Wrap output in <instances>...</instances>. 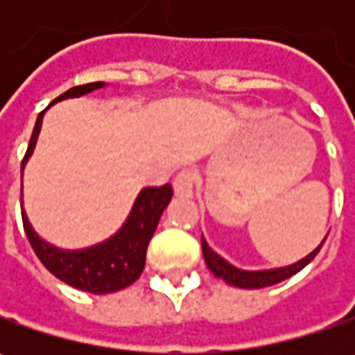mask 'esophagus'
<instances>
[{"instance_id":"esophagus-1","label":"esophagus","mask_w":355,"mask_h":355,"mask_svg":"<svg viewBox=\"0 0 355 355\" xmlns=\"http://www.w3.org/2000/svg\"><path fill=\"white\" fill-rule=\"evenodd\" d=\"M193 187H196V171L193 170H182L175 175V180H173V191H175V196L189 198L193 193Z\"/></svg>"}]
</instances>
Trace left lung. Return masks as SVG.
Segmentation results:
<instances>
[{"label":"left lung","instance_id":"left-lung-1","mask_svg":"<svg viewBox=\"0 0 355 355\" xmlns=\"http://www.w3.org/2000/svg\"><path fill=\"white\" fill-rule=\"evenodd\" d=\"M324 241L310 254H306L304 259H300L298 263L288 266H280V268H270V270H241L237 266L229 265L223 257H219L217 252L213 251L203 237H201V247H203V259H205L209 270H211L217 279H223L227 284L239 286V288H265V286H272L277 282L291 279L298 270H302L318 254L322 245H324Z\"/></svg>","mask_w":355,"mask_h":355}]
</instances>
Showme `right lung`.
<instances>
[{
    "label": "right lung",
    "instance_id": "right-lung-1",
    "mask_svg": "<svg viewBox=\"0 0 355 355\" xmlns=\"http://www.w3.org/2000/svg\"><path fill=\"white\" fill-rule=\"evenodd\" d=\"M103 87L104 83H89V85L73 87L67 92H62L61 96L55 98L51 104L64 101V98L83 96V94H89L92 90L103 89ZM45 110L37 116L29 148L21 162V170L25 168L27 159L33 154ZM171 196H173V191H171L170 184L159 185V187H144L140 196L136 198V203L130 211L126 223L122 225L116 235H112L104 243H98L89 249H80V251H62V249L49 245L47 241H43L35 233L25 211H21V217H23L25 235L29 239L35 254L39 257V261L45 265L49 272H53L57 279L75 286L78 291H87L92 294H108L126 288L142 275L150 239L154 235L157 221H159L164 209L168 207Z\"/></svg>",
    "mask_w": 355,
    "mask_h": 355
}]
</instances>
